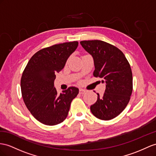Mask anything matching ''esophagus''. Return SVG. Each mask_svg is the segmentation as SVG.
Listing matches in <instances>:
<instances>
[{
    "label": "esophagus",
    "mask_w": 156,
    "mask_h": 156,
    "mask_svg": "<svg viewBox=\"0 0 156 156\" xmlns=\"http://www.w3.org/2000/svg\"><path fill=\"white\" fill-rule=\"evenodd\" d=\"M86 91L85 90H83L82 88H80V90H79V93L80 94H84L86 93Z\"/></svg>",
    "instance_id": "34e87169"
}]
</instances>
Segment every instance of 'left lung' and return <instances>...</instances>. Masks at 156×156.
<instances>
[{
	"instance_id": "8db88e82",
	"label": "left lung",
	"mask_w": 156,
	"mask_h": 156,
	"mask_svg": "<svg viewBox=\"0 0 156 156\" xmlns=\"http://www.w3.org/2000/svg\"><path fill=\"white\" fill-rule=\"evenodd\" d=\"M93 57L94 76L102 79L106 88L103 96L91 105L97 118L108 121L117 117L125 109L133 91V74L125 55L118 48L100 40L80 41Z\"/></svg>"
}]
</instances>
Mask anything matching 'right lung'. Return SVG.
<instances>
[{"label": "right lung", "instance_id": "obj_1", "mask_svg": "<svg viewBox=\"0 0 156 156\" xmlns=\"http://www.w3.org/2000/svg\"><path fill=\"white\" fill-rule=\"evenodd\" d=\"M78 46V41L66 42L45 48L30 58L21 78L22 98L27 108L37 121L53 126L66 118L78 87H70L58 94L55 74L63 69L68 58Z\"/></svg>", "mask_w": 156, "mask_h": 156}]
</instances>
